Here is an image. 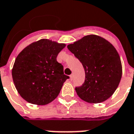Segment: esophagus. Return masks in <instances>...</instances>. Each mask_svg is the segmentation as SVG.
Instances as JSON below:
<instances>
[{
  "mask_svg": "<svg viewBox=\"0 0 134 134\" xmlns=\"http://www.w3.org/2000/svg\"><path fill=\"white\" fill-rule=\"evenodd\" d=\"M72 78H73V75H70V80H72Z\"/></svg>",
  "mask_w": 134,
  "mask_h": 134,
  "instance_id": "obj_1",
  "label": "esophagus"
}]
</instances>
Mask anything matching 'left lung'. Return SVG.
<instances>
[{
	"label": "left lung",
	"instance_id": "left-lung-1",
	"mask_svg": "<svg viewBox=\"0 0 134 134\" xmlns=\"http://www.w3.org/2000/svg\"><path fill=\"white\" fill-rule=\"evenodd\" d=\"M81 62L85 80L75 87L77 96L90 103H98L109 98L122 78V66L115 47L100 36L88 35L67 46Z\"/></svg>",
	"mask_w": 134,
	"mask_h": 134
}]
</instances>
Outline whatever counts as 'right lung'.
<instances>
[{"label":"right lung","mask_w":134,"mask_h":134,"mask_svg":"<svg viewBox=\"0 0 134 134\" xmlns=\"http://www.w3.org/2000/svg\"><path fill=\"white\" fill-rule=\"evenodd\" d=\"M64 43L41 39L26 47L16 57L12 70L20 96L32 104L43 105L54 100L69 77L57 61Z\"/></svg>","instance_id":"1"}]
</instances>
